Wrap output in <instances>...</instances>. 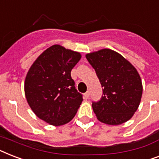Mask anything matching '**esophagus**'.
<instances>
[{
    "label": "esophagus",
    "instance_id": "34e87169",
    "mask_svg": "<svg viewBox=\"0 0 159 159\" xmlns=\"http://www.w3.org/2000/svg\"><path fill=\"white\" fill-rule=\"evenodd\" d=\"M89 97H90V91H86V92L84 94V98L86 100V99H88Z\"/></svg>",
    "mask_w": 159,
    "mask_h": 159
}]
</instances>
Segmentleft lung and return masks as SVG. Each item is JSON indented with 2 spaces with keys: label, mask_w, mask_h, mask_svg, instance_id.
<instances>
[{
  "label": "left lung",
  "mask_w": 159,
  "mask_h": 159,
  "mask_svg": "<svg viewBox=\"0 0 159 159\" xmlns=\"http://www.w3.org/2000/svg\"><path fill=\"white\" fill-rule=\"evenodd\" d=\"M86 58L103 87L100 100L92 101L98 120L109 125L128 121L137 110L142 95V82L136 69L109 49L87 54Z\"/></svg>",
  "instance_id": "left-lung-1"
}]
</instances>
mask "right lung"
Instances as JSON below:
<instances>
[{
    "instance_id": "right-lung-1",
    "label": "right lung",
    "mask_w": 159,
    "mask_h": 159,
    "mask_svg": "<svg viewBox=\"0 0 159 159\" xmlns=\"http://www.w3.org/2000/svg\"><path fill=\"white\" fill-rule=\"evenodd\" d=\"M80 53L59 45L50 46L36 59L26 76L27 101L37 117L54 126L70 122L82 104L71 70Z\"/></svg>"
}]
</instances>
